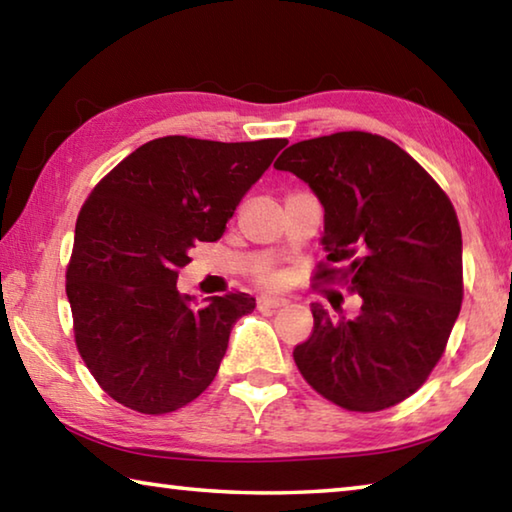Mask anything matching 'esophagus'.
Instances as JSON below:
<instances>
[{"instance_id": "1", "label": "esophagus", "mask_w": 512, "mask_h": 512, "mask_svg": "<svg viewBox=\"0 0 512 512\" xmlns=\"http://www.w3.org/2000/svg\"><path fill=\"white\" fill-rule=\"evenodd\" d=\"M287 305V298H280V296H259L257 298V309H280Z\"/></svg>"}]
</instances>
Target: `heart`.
<instances>
[{"label":"heart","instance_id":"obj_1","mask_svg":"<svg viewBox=\"0 0 512 512\" xmlns=\"http://www.w3.org/2000/svg\"><path fill=\"white\" fill-rule=\"evenodd\" d=\"M262 280H264L266 284H277V282H280V275H277V273H264Z\"/></svg>","mask_w":512,"mask_h":512}]
</instances>
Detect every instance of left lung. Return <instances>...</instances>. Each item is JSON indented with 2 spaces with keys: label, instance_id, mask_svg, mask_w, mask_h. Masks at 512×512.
I'll return each mask as SVG.
<instances>
[{
  "label": "left lung",
  "instance_id": "obj_1",
  "mask_svg": "<svg viewBox=\"0 0 512 512\" xmlns=\"http://www.w3.org/2000/svg\"><path fill=\"white\" fill-rule=\"evenodd\" d=\"M275 169L296 173L325 210L327 264L361 296L359 316L311 305L314 332L293 359L341 409L400 404L445 352L463 300V239L454 205L409 153L381 135L345 131L289 146ZM346 262L345 269L329 263Z\"/></svg>",
  "mask_w": 512,
  "mask_h": 512
}]
</instances>
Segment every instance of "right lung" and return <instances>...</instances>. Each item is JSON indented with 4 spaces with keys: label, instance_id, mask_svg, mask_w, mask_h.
Listing matches in <instances>:
<instances>
[{
    "label": "right lung",
    "instance_id": "obj_1",
    "mask_svg": "<svg viewBox=\"0 0 512 512\" xmlns=\"http://www.w3.org/2000/svg\"><path fill=\"white\" fill-rule=\"evenodd\" d=\"M287 140L158 137L92 189L76 219L67 300L85 366L112 400L162 415L196 400L219 372L248 293L205 305L176 289L198 241H216Z\"/></svg>",
    "mask_w": 512,
    "mask_h": 512
}]
</instances>
